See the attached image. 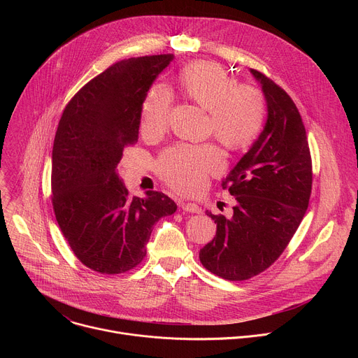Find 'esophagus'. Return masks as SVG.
Here are the masks:
<instances>
[{"label": "esophagus", "instance_id": "obj_1", "mask_svg": "<svg viewBox=\"0 0 358 358\" xmlns=\"http://www.w3.org/2000/svg\"><path fill=\"white\" fill-rule=\"evenodd\" d=\"M180 207H181V210H184L187 213H192V214H199L201 213V207L198 206V203H195V202H184V201H181L180 202Z\"/></svg>", "mask_w": 358, "mask_h": 358}]
</instances>
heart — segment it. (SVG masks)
I'll list each match as a JSON object with an SVG mask.
<instances>
[{
  "mask_svg": "<svg viewBox=\"0 0 358 358\" xmlns=\"http://www.w3.org/2000/svg\"><path fill=\"white\" fill-rule=\"evenodd\" d=\"M181 93L208 110V129L228 148H242L258 136L265 119V100L253 86L236 82L217 64L196 61L185 65L177 78ZM171 93L164 86H152L141 109V131L162 133L169 120ZM222 167L214 145H178L160 157L162 178L181 192L196 189L207 174Z\"/></svg>",
  "mask_w": 358,
  "mask_h": 358,
  "instance_id": "obj_1",
  "label": "heart"
}]
</instances>
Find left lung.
Returning a JSON list of instances; mask_svg holds the SVG:
<instances>
[{"label":"left lung","mask_w":358,"mask_h":358,"mask_svg":"<svg viewBox=\"0 0 358 358\" xmlns=\"http://www.w3.org/2000/svg\"><path fill=\"white\" fill-rule=\"evenodd\" d=\"M266 101L264 130L222 181L235 196L231 218L208 213L217 235L199 261L227 280H246L268 269L299 228L312 192L308 137L290 96L250 69Z\"/></svg>","instance_id":"left-lung-1"}]
</instances>
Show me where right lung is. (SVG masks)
<instances>
[{
    "label": "right lung",
    "instance_id": "right-lung-1",
    "mask_svg": "<svg viewBox=\"0 0 358 358\" xmlns=\"http://www.w3.org/2000/svg\"><path fill=\"white\" fill-rule=\"evenodd\" d=\"M173 54L120 61L68 103L52 148V203L59 228L87 268L123 273L145 257L155 224L177 210L163 192L130 196L116 167L138 138L143 101Z\"/></svg>",
    "mask_w": 358,
    "mask_h": 358
}]
</instances>
